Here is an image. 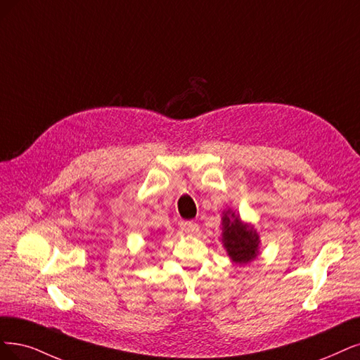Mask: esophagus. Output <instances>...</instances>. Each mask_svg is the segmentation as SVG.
<instances>
[{
    "mask_svg": "<svg viewBox=\"0 0 360 360\" xmlns=\"http://www.w3.org/2000/svg\"><path fill=\"white\" fill-rule=\"evenodd\" d=\"M181 227L187 234H197L198 229H200L198 227V224H195V222H182Z\"/></svg>",
    "mask_w": 360,
    "mask_h": 360,
    "instance_id": "1",
    "label": "esophagus"
}]
</instances>
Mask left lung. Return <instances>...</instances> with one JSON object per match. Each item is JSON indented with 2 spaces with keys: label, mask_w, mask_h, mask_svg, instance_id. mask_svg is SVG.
<instances>
[{
  "label": "left lung",
  "mask_w": 360,
  "mask_h": 360,
  "mask_svg": "<svg viewBox=\"0 0 360 360\" xmlns=\"http://www.w3.org/2000/svg\"><path fill=\"white\" fill-rule=\"evenodd\" d=\"M221 242L234 264L246 265L259 255L261 238L255 227L245 222L231 207L224 209L221 218Z\"/></svg>",
  "instance_id": "left-lung-1"
}]
</instances>
